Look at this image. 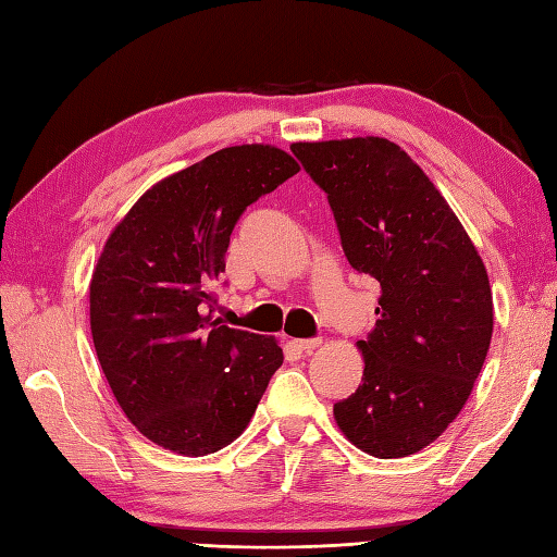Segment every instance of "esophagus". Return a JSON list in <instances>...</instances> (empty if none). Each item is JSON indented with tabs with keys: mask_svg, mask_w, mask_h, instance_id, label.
Segmentation results:
<instances>
[{
	"mask_svg": "<svg viewBox=\"0 0 557 557\" xmlns=\"http://www.w3.org/2000/svg\"><path fill=\"white\" fill-rule=\"evenodd\" d=\"M292 347H297L304 354H311L315 347H321V337L313 339H292Z\"/></svg>",
	"mask_w": 557,
	"mask_h": 557,
	"instance_id": "obj_1",
	"label": "esophagus"
}]
</instances>
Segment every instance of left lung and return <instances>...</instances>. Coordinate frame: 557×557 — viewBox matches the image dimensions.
Returning <instances> with one entry per match:
<instances>
[{
	"label": "left lung",
	"mask_w": 557,
	"mask_h": 557,
	"mask_svg": "<svg viewBox=\"0 0 557 557\" xmlns=\"http://www.w3.org/2000/svg\"><path fill=\"white\" fill-rule=\"evenodd\" d=\"M292 152L327 194L349 265L381 285L375 327L357 342L361 385L337 401L335 421L373 457L419 453L457 419L486 361V265L447 200L393 140H318Z\"/></svg>",
	"instance_id": "1"
}]
</instances>
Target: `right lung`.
I'll return each mask as SVG.
<instances>
[{
    "label": "right lung",
    "instance_id": "1",
    "mask_svg": "<svg viewBox=\"0 0 557 557\" xmlns=\"http://www.w3.org/2000/svg\"><path fill=\"white\" fill-rule=\"evenodd\" d=\"M299 164L232 146L158 182L116 224L90 280V333L126 419L184 457L230 445L282 366L275 337L212 321L234 224Z\"/></svg>",
    "mask_w": 557,
    "mask_h": 557
}]
</instances>
